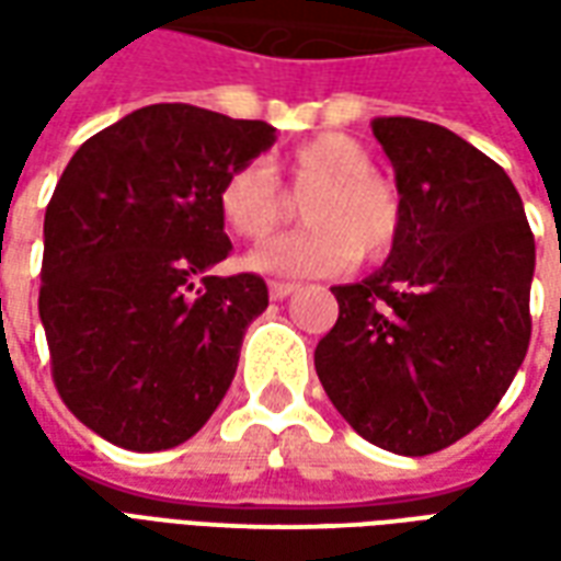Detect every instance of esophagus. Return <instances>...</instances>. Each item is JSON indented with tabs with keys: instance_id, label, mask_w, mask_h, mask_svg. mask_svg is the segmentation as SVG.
I'll return each instance as SVG.
<instances>
[{
	"instance_id": "obj_1",
	"label": "esophagus",
	"mask_w": 561,
	"mask_h": 561,
	"mask_svg": "<svg viewBox=\"0 0 561 561\" xmlns=\"http://www.w3.org/2000/svg\"><path fill=\"white\" fill-rule=\"evenodd\" d=\"M294 291H297L294 282H270V297H273V300H285V297Z\"/></svg>"
}]
</instances>
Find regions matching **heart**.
<instances>
[{"instance_id": "obj_1", "label": "heart", "mask_w": 561, "mask_h": 561, "mask_svg": "<svg viewBox=\"0 0 561 561\" xmlns=\"http://www.w3.org/2000/svg\"><path fill=\"white\" fill-rule=\"evenodd\" d=\"M306 228L255 249L249 264L273 276H333L360 255L381 257L400 231V201L376 176L373 156L345 135L300 144L285 161ZM228 228L243 240H264L288 219V197L276 173L261 161L233 168L219 192Z\"/></svg>"}]
</instances>
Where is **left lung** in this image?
Returning a JSON list of instances; mask_svg holds the SVG:
<instances>
[{
    "label": "left lung",
    "mask_w": 561,
    "mask_h": 561,
    "mask_svg": "<svg viewBox=\"0 0 561 561\" xmlns=\"http://www.w3.org/2000/svg\"><path fill=\"white\" fill-rule=\"evenodd\" d=\"M400 192L388 261L330 288L340 318L316 348L336 412L366 442L426 457L505 397L531 336L535 237L499 164L450 128L378 116Z\"/></svg>",
    "instance_id": "left-lung-1"
}]
</instances>
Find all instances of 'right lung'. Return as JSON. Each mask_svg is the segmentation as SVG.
<instances>
[{
    "instance_id": "1",
    "label": "right lung",
    "mask_w": 561,
    "mask_h": 561,
    "mask_svg": "<svg viewBox=\"0 0 561 561\" xmlns=\"http://www.w3.org/2000/svg\"><path fill=\"white\" fill-rule=\"evenodd\" d=\"M273 140L261 119L149 104L92 135L59 176L38 316L59 397L111 445H183L231 388L267 285L207 273L231 252L219 192Z\"/></svg>"
}]
</instances>
